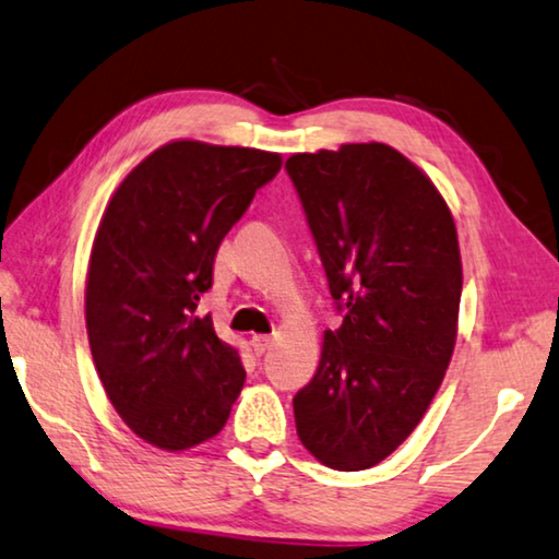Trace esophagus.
<instances>
[{"instance_id":"obj_1","label":"esophagus","mask_w":559,"mask_h":559,"mask_svg":"<svg viewBox=\"0 0 559 559\" xmlns=\"http://www.w3.org/2000/svg\"><path fill=\"white\" fill-rule=\"evenodd\" d=\"M271 341H273L271 335H263V333L251 335V348H253L255 356H263V353L271 348Z\"/></svg>"}]
</instances>
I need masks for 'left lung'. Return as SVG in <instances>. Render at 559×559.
<instances>
[{
    "label": "left lung",
    "instance_id": "8db88e82",
    "mask_svg": "<svg viewBox=\"0 0 559 559\" xmlns=\"http://www.w3.org/2000/svg\"><path fill=\"white\" fill-rule=\"evenodd\" d=\"M343 313L294 397L296 430L333 471L378 465L423 420L453 358L463 265L436 183L393 146L286 162Z\"/></svg>",
    "mask_w": 559,
    "mask_h": 559
}]
</instances>
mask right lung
<instances>
[{
	"label": "right lung",
	"instance_id": "add662e5",
	"mask_svg": "<svg viewBox=\"0 0 559 559\" xmlns=\"http://www.w3.org/2000/svg\"><path fill=\"white\" fill-rule=\"evenodd\" d=\"M278 171V154L171 141L104 211L86 276L88 345L121 420L156 448L214 438L241 393L238 350L193 313L221 241Z\"/></svg>",
	"mask_w": 559,
	"mask_h": 559
}]
</instances>
